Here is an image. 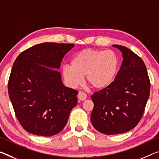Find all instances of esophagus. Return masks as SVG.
<instances>
[{
    "label": "esophagus",
    "mask_w": 159,
    "mask_h": 159,
    "mask_svg": "<svg viewBox=\"0 0 159 159\" xmlns=\"http://www.w3.org/2000/svg\"><path fill=\"white\" fill-rule=\"evenodd\" d=\"M78 98H79V100H80V101H84V100H85L87 98V95L84 92L80 91L79 94H78Z\"/></svg>",
    "instance_id": "obj_1"
}]
</instances>
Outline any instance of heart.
Here are the masks:
<instances>
[{"label": "heart", "mask_w": 159, "mask_h": 159, "mask_svg": "<svg viewBox=\"0 0 159 159\" xmlns=\"http://www.w3.org/2000/svg\"><path fill=\"white\" fill-rule=\"evenodd\" d=\"M119 68V58L115 52L87 49L73 57L70 66L63 67L62 75L65 84L71 89L79 86L85 76L92 89L100 90L113 84Z\"/></svg>", "instance_id": "obj_1"}]
</instances>
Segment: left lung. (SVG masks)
I'll return each mask as SVG.
<instances>
[{
  "label": "left lung",
  "instance_id": "1",
  "mask_svg": "<svg viewBox=\"0 0 159 159\" xmlns=\"http://www.w3.org/2000/svg\"><path fill=\"white\" fill-rule=\"evenodd\" d=\"M122 53L123 61L113 84L94 93L90 120L102 134L129 132L142 119L150 93V80L143 60L128 48L114 44Z\"/></svg>",
  "mask_w": 159,
  "mask_h": 159
}]
</instances>
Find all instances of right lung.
I'll list each match as a JSON object with an SVG mask.
<instances>
[{"mask_svg": "<svg viewBox=\"0 0 159 159\" xmlns=\"http://www.w3.org/2000/svg\"><path fill=\"white\" fill-rule=\"evenodd\" d=\"M74 44L45 42L25 50L15 61L8 94L24 129L50 137L64 129L77 105V90L64 86L58 71L64 55Z\"/></svg>", "mask_w": 159, "mask_h": 159, "instance_id": "add662e5", "label": "right lung"}]
</instances>
